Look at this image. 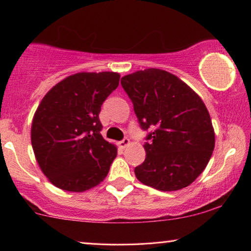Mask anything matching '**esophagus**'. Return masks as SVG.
Wrapping results in <instances>:
<instances>
[{
    "mask_svg": "<svg viewBox=\"0 0 251 251\" xmlns=\"http://www.w3.org/2000/svg\"><path fill=\"white\" fill-rule=\"evenodd\" d=\"M128 145H129V139H128V138H124L123 140L119 142L120 148H126Z\"/></svg>",
    "mask_w": 251,
    "mask_h": 251,
    "instance_id": "1",
    "label": "esophagus"
}]
</instances>
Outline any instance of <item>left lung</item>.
Wrapping results in <instances>:
<instances>
[{
    "mask_svg": "<svg viewBox=\"0 0 251 251\" xmlns=\"http://www.w3.org/2000/svg\"><path fill=\"white\" fill-rule=\"evenodd\" d=\"M146 135V158L136 178L160 191L190 185L204 171L214 149L211 117L201 98L175 75L148 68L122 77Z\"/></svg>",
    "mask_w": 251,
    "mask_h": 251,
    "instance_id": "obj_1",
    "label": "left lung"
}]
</instances>
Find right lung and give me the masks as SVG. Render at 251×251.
<instances>
[{
    "label": "right lung",
    "mask_w": 251,
    "mask_h": 251,
    "mask_svg": "<svg viewBox=\"0 0 251 251\" xmlns=\"http://www.w3.org/2000/svg\"><path fill=\"white\" fill-rule=\"evenodd\" d=\"M113 72L77 73L45 95L34 113L31 142L40 169L56 188L82 192L105 178L117 156L100 134V106L116 90Z\"/></svg>",
    "instance_id": "right-lung-1"
}]
</instances>
